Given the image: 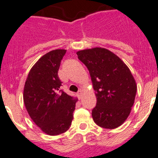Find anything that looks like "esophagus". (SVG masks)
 I'll return each mask as SVG.
<instances>
[{"mask_svg":"<svg viewBox=\"0 0 158 158\" xmlns=\"http://www.w3.org/2000/svg\"><path fill=\"white\" fill-rule=\"evenodd\" d=\"M82 94H83V90H82V89H79V92H78V94H77V95H78V97H79V99H80L81 97H82Z\"/></svg>","mask_w":158,"mask_h":158,"instance_id":"esophagus-1","label":"esophagus"}]
</instances>
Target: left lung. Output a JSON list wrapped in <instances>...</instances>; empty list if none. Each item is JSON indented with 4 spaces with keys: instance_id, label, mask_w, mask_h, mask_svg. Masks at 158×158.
Here are the masks:
<instances>
[{
    "instance_id": "1",
    "label": "left lung",
    "mask_w": 158,
    "mask_h": 158,
    "mask_svg": "<svg viewBox=\"0 0 158 158\" xmlns=\"http://www.w3.org/2000/svg\"><path fill=\"white\" fill-rule=\"evenodd\" d=\"M88 69L97 105L92 117L97 126L113 129L126 122L135 101L137 86L129 67L115 54L103 48L77 51Z\"/></svg>"
}]
</instances>
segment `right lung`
Wrapping results in <instances>:
<instances>
[{
    "label": "right lung",
    "mask_w": 158,
    "mask_h": 158,
    "mask_svg": "<svg viewBox=\"0 0 158 158\" xmlns=\"http://www.w3.org/2000/svg\"><path fill=\"white\" fill-rule=\"evenodd\" d=\"M66 50L47 53L29 71L25 82L23 101L34 123L50 135H57L70 128L78 98L60 90L58 72Z\"/></svg>",
    "instance_id": "add662e5"
}]
</instances>
